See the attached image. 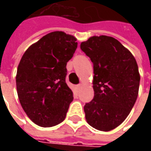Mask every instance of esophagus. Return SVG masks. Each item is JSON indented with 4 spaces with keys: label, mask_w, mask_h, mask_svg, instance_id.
<instances>
[{
    "label": "esophagus",
    "mask_w": 151,
    "mask_h": 151,
    "mask_svg": "<svg viewBox=\"0 0 151 151\" xmlns=\"http://www.w3.org/2000/svg\"><path fill=\"white\" fill-rule=\"evenodd\" d=\"M82 86V84H78V85H76V89H80L81 87Z\"/></svg>",
    "instance_id": "1"
}]
</instances>
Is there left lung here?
I'll list each match as a JSON object with an SVG mask.
<instances>
[{
    "instance_id": "8db88e82",
    "label": "left lung",
    "mask_w": 151,
    "mask_h": 151,
    "mask_svg": "<svg viewBox=\"0 0 151 151\" xmlns=\"http://www.w3.org/2000/svg\"><path fill=\"white\" fill-rule=\"evenodd\" d=\"M93 63L94 97L84 106L86 119L100 131L121 124L136 101L140 76L135 58L116 38L93 36L81 44Z\"/></svg>"
}]
</instances>
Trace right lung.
I'll return each instance as SVG.
<instances>
[{"mask_svg":"<svg viewBox=\"0 0 151 151\" xmlns=\"http://www.w3.org/2000/svg\"><path fill=\"white\" fill-rule=\"evenodd\" d=\"M77 48L76 38L61 31L46 34L23 54L16 84L22 107L34 124L53 127L63 122L73 92L65 83L66 64Z\"/></svg>","mask_w":151,"mask_h":151,"instance_id":"obj_1","label":"right lung"}]
</instances>
